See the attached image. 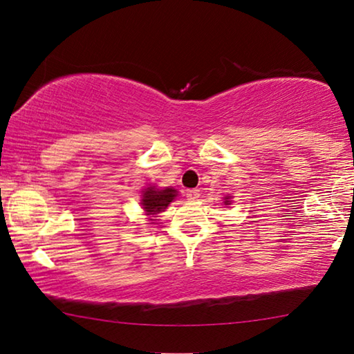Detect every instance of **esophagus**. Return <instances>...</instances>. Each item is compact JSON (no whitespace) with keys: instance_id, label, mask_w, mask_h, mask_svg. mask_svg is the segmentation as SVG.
<instances>
[{"instance_id":"34e87169","label":"esophagus","mask_w":354,"mask_h":354,"mask_svg":"<svg viewBox=\"0 0 354 354\" xmlns=\"http://www.w3.org/2000/svg\"><path fill=\"white\" fill-rule=\"evenodd\" d=\"M186 197H187V200L194 202V200H197L200 197V191L198 189H189V191H186Z\"/></svg>"}]
</instances>
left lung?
<instances>
[{"mask_svg":"<svg viewBox=\"0 0 354 354\" xmlns=\"http://www.w3.org/2000/svg\"><path fill=\"white\" fill-rule=\"evenodd\" d=\"M224 205H230V200H229V197H225V198H224Z\"/></svg>","mask_w":354,"mask_h":354,"instance_id":"1","label":"left lung"}]
</instances>
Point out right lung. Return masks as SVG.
<instances>
[{
  "instance_id": "right-lung-1",
  "label": "right lung",
  "mask_w": 354,
  "mask_h": 354,
  "mask_svg": "<svg viewBox=\"0 0 354 354\" xmlns=\"http://www.w3.org/2000/svg\"><path fill=\"white\" fill-rule=\"evenodd\" d=\"M178 191L173 187H165L159 189L156 186L146 187L143 194H141V207H143L145 213L149 216V218H157L154 214H159L162 211L170 205L173 200L176 198ZM154 223L156 219H149Z\"/></svg>"
}]
</instances>
